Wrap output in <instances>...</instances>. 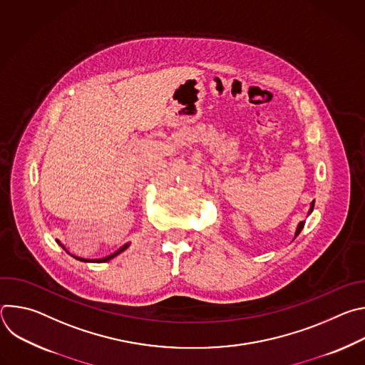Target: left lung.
<instances>
[{"mask_svg":"<svg viewBox=\"0 0 365 365\" xmlns=\"http://www.w3.org/2000/svg\"><path fill=\"white\" fill-rule=\"evenodd\" d=\"M314 206H315V200H312V202H310V207H309V211H307V215H310L312 211H314ZM304 222H306V221H300V222L297 224V228H296V232H294V238H296V237L300 234V231L303 230ZM294 238H293V240H294Z\"/></svg>","mask_w":365,"mask_h":365,"instance_id":"8db88e82","label":"left lung"}]
</instances>
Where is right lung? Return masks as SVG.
Masks as SVG:
<instances>
[{
	"label": "right lung",
	"mask_w": 365,
	"mask_h": 365,
	"mask_svg": "<svg viewBox=\"0 0 365 365\" xmlns=\"http://www.w3.org/2000/svg\"><path fill=\"white\" fill-rule=\"evenodd\" d=\"M56 241H58V244H59V245H61V247H62V248H63L66 252H69V251L66 250V247H65V245H63V244H62L59 240H56ZM128 247H130V242L124 244V245H123V247H120V248H118L115 252H113V254H110V255H107V257H103V258H93V259H89V258H82V257H76V255H73V254H71V252H69V254H71L73 258H76V259H81V262H85V263H107V262H110V259H113L114 257H117L118 254H121L123 251H125Z\"/></svg>",
	"instance_id": "1"
}]
</instances>
